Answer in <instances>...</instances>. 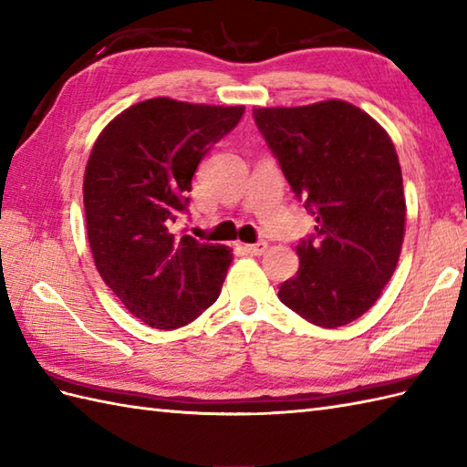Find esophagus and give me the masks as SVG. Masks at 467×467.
<instances>
[{"instance_id": "34e87169", "label": "esophagus", "mask_w": 467, "mask_h": 467, "mask_svg": "<svg viewBox=\"0 0 467 467\" xmlns=\"http://www.w3.org/2000/svg\"><path fill=\"white\" fill-rule=\"evenodd\" d=\"M266 249H269V243H265V241H259V243H254V244H243V251L246 254H253V256L265 254Z\"/></svg>"}]
</instances>
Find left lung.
<instances>
[{
    "instance_id": "8db88e82",
    "label": "left lung",
    "mask_w": 467,
    "mask_h": 467,
    "mask_svg": "<svg viewBox=\"0 0 467 467\" xmlns=\"http://www.w3.org/2000/svg\"><path fill=\"white\" fill-rule=\"evenodd\" d=\"M253 116L317 221L296 244L301 265L281 285V303L325 329L359 319L389 283L405 233L401 166L389 134L343 100L254 108Z\"/></svg>"
}]
</instances>
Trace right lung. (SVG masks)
I'll return each mask as SVG.
<instances>
[{"label":"right lung","mask_w":467,"mask_h":467,"mask_svg":"<svg viewBox=\"0 0 467 467\" xmlns=\"http://www.w3.org/2000/svg\"><path fill=\"white\" fill-rule=\"evenodd\" d=\"M244 106L152 98L118 114L84 174L86 231L96 269L122 305L154 329H176L221 295L231 249L176 236L206 152L241 122Z\"/></svg>","instance_id":"1"}]
</instances>
